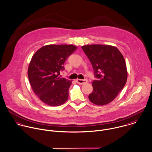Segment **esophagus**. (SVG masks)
<instances>
[{
    "mask_svg": "<svg viewBox=\"0 0 152 152\" xmlns=\"http://www.w3.org/2000/svg\"><path fill=\"white\" fill-rule=\"evenodd\" d=\"M76 82L77 83L80 84V85H82V84H84L85 83H86L88 82V80L85 79H77L76 80Z\"/></svg>",
    "mask_w": 152,
    "mask_h": 152,
    "instance_id": "34e87169",
    "label": "esophagus"
}]
</instances>
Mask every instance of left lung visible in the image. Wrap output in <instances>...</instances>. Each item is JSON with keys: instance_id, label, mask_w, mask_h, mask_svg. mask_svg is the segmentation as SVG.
Segmentation results:
<instances>
[{"instance_id": "8db88e82", "label": "left lung", "mask_w": 152, "mask_h": 152, "mask_svg": "<svg viewBox=\"0 0 152 152\" xmlns=\"http://www.w3.org/2000/svg\"><path fill=\"white\" fill-rule=\"evenodd\" d=\"M82 50L90 60L96 79L89 95L91 102L104 105L113 101L124 87L127 71L124 58L115 47L108 45H86Z\"/></svg>"}]
</instances>
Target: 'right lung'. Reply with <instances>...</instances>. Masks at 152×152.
<instances>
[{"label":"right lung","instance_id":"obj_1","mask_svg":"<svg viewBox=\"0 0 152 152\" xmlns=\"http://www.w3.org/2000/svg\"><path fill=\"white\" fill-rule=\"evenodd\" d=\"M77 49L73 45H47L39 48L30 61L28 76L31 88L45 104L60 106L68 99L72 82L60 77L64 63Z\"/></svg>","mask_w":152,"mask_h":152}]
</instances>
